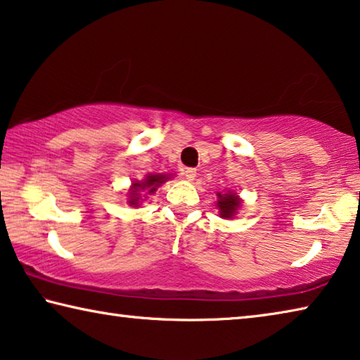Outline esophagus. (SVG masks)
<instances>
[{"instance_id": "esophagus-1", "label": "esophagus", "mask_w": 360, "mask_h": 360, "mask_svg": "<svg viewBox=\"0 0 360 360\" xmlns=\"http://www.w3.org/2000/svg\"><path fill=\"white\" fill-rule=\"evenodd\" d=\"M181 175H184V179H186L188 181L194 180V176H196V169H184L181 170Z\"/></svg>"}]
</instances>
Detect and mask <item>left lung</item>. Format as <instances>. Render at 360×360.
I'll use <instances>...</instances> for the list:
<instances>
[{
    "instance_id": "8db88e82",
    "label": "left lung",
    "mask_w": 360,
    "mask_h": 360,
    "mask_svg": "<svg viewBox=\"0 0 360 360\" xmlns=\"http://www.w3.org/2000/svg\"><path fill=\"white\" fill-rule=\"evenodd\" d=\"M217 196H219L217 207L220 209V217H223V219H231V217L236 214V210L239 209V204H240L239 198L231 191H228L226 194L219 193Z\"/></svg>"
}]
</instances>
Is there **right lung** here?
<instances>
[{
	"mask_svg": "<svg viewBox=\"0 0 360 360\" xmlns=\"http://www.w3.org/2000/svg\"><path fill=\"white\" fill-rule=\"evenodd\" d=\"M167 179H169V176H166V175H146L143 181H137V184H132L131 193H129V204L137 207V205H140V201H141L140 191L153 194L156 191V188L159 185H162Z\"/></svg>",
	"mask_w": 360,
	"mask_h": 360,
	"instance_id": "1",
	"label": "right lung"
}]
</instances>
